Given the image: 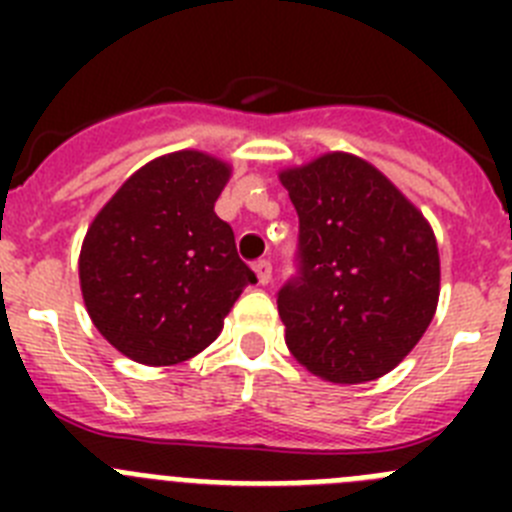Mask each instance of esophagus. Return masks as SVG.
Here are the masks:
<instances>
[{"label": "esophagus", "mask_w": 512, "mask_h": 512, "mask_svg": "<svg viewBox=\"0 0 512 512\" xmlns=\"http://www.w3.org/2000/svg\"><path fill=\"white\" fill-rule=\"evenodd\" d=\"M253 271H256V279H259V284H269L271 282V264L269 261H256L253 264Z\"/></svg>", "instance_id": "esophagus-1"}]
</instances>
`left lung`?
<instances>
[{"label":"left lung","instance_id":"1","mask_svg":"<svg viewBox=\"0 0 512 512\" xmlns=\"http://www.w3.org/2000/svg\"><path fill=\"white\" fill-rule=\"evenodd\" d=\"M279 182L300 217V271L277 297L289 354L333 384L384 377L436 315L433 228L382 171L351 153H323L284 169Z\"/></svg>","mask_w":512,"mask_h":512}]
</instances>
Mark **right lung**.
I'll use <instances>...</instances> for the list:
<instances>
[{
	"label": "right lung",
	"instance_id": "1",
	"mask_svg": "<svg viewBox=\"0 0 512 512\" xmlns=\"http://www.w3.org/2000/svg\"><path fill=\"white\" fill-rule=\"evenodd\" d=\"M230 166L174 151L140 166L97 212L79 253L81 297L112 346L146 366L205 351L256 274L215 215Z\"/></svg>",
	"mask_w": 512,
	"mask_h": 512
}]
</instances>
